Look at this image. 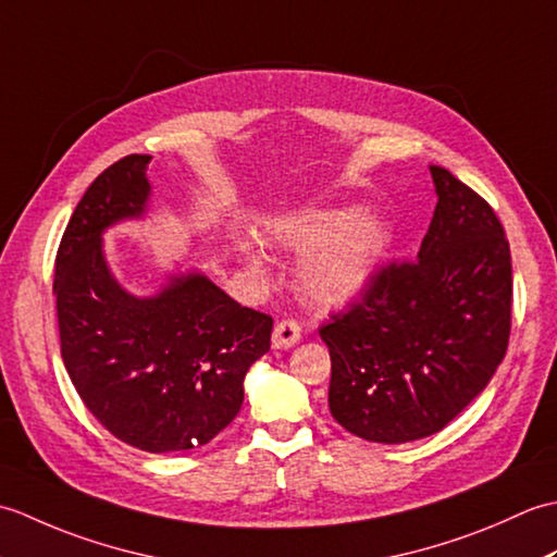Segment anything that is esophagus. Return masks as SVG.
Segmentation results:
<instances>
[{"label": "esophagus", "mask_w": 557, "mask_h": 557, "mask_svg": "<svg viewBox=\"0 0 557 557\" xmlns=\"http://www.w3.org/2000/svg\"><path fill=\"white\" fill-rule=\"evenodd\" d=\"M301 339V323L294 318H285L272 330V347L275 349H289Z\"/></svg>", "instance_id": "34e87169"}]
</instances>
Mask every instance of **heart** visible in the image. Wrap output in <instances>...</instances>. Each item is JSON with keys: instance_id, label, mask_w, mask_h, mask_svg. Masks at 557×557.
I'll return each instance as SVG.
<instances>
[{"instance_id": "1", "label": "heart", "mask_w": 557, "mask_h": 557, "mask_svg": "<svg viewBox=\"0 0 557 557\" xmlns=\"http://www.w3.org/2000/svg\"><path fill=\"white\" fill-rule=\"evenodd\" d=\"M270 234L294 253H315L304 268L313 297L347 301L369 285L387 239L385 224L359 208H311L270 220ZM234 251L251 268H263V244L248 232L234 234Z\"/></svg>"}]
</instances>
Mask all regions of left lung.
<instances>
[{"instance_id":"1","label":"left lung","mask_w":557,"mask_h":557,"mask_svg":"<svg viewBox=\"0 0 557 557\" xmlns=\"http://www.w3.org/2000/svg\"><path fill=\"white\" fill-rule=\"evenodd\" d=\"M437 206L419 258L393 260L318 333L330 349L327 405L371 443L443 431L488 385L512 327L505 230L474 188L431 168Z\"/></svg>"}]
</instances>
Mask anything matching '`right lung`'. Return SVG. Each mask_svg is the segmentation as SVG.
I'll list each match as a JSON object with an SVG mask.
<instances>
[{
  "instance_id": "add662e5",
  "label": "right lung",
  "mask_w": 557,
  "mask_h": 557,
  "mask_svg": "<svg viewBox=\"0 0 557 557\" xmlns=\"http://www.w3.org/2000/svg\"><path fill=\"white\" fill-rule=\"evenodd\" d=\"M150 156H126L88 186L54 260L62 359L104 429L146 453L210 443L244 401V375L270 349L272 318L246 309L203 275L172 277L158 297L120 287L102 232L144 215Z\"/></svg>"
}]
</instances>
